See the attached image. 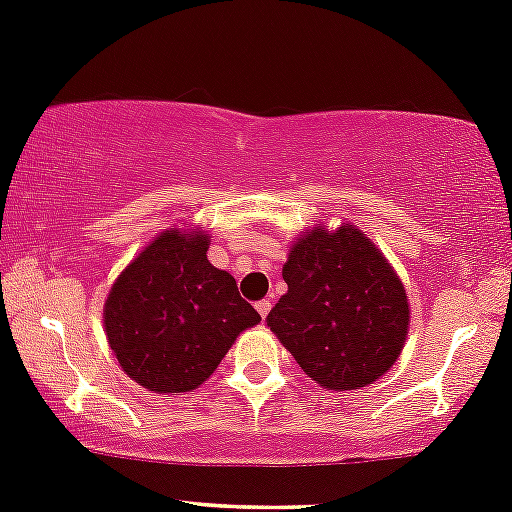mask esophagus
Returning <instances> with one entry per match:
<instances>
[{
  "label": "esophagus",
  "instance_id": "obj_1",
  "mask_svg": "<svg viewBox=\"0 0 512 512\" xmlns=\"http://www.w3.org/2000/svg\"><path fill=\"white\" fill-rule=\"evenodd\" d=\"M255 308H257V313H260L262 318H267L269 308H272V301H269V299H262V301H257V303H255Z\"/></svg>",
  "mask_w": 512,
  "mask_h": 512
}]
</instances>
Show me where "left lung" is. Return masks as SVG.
Returning <instances> with one entry per match:
<instances>
[{"instance_id": "8db88e82", "label": "left lung", "mask_w": 512, "mask_h": 512, "mask_svg": "<svg viewBox=\"0 0 512 512\" xmlns=\"http://www.w3.org/2000/svg\"><path fill=\"white\" fill-rule=\"evenodd\" d=\"M282 274L289 291L267 325L313 381L352 391L391 369L408 333L406 289L362 230H311Z\"/></svg>"}]
</instances>
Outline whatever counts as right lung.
Listing matches in <instances>:
<instances>
[{"instance_id": "right-lung-1", "label": "right lung", "mask_w": 512, "mask_h": 512, "mask_svg": "<svg viewBox=\"0 0 512 512\" xmlns=\"http://www.w3.org/2000/svg\"><path fill=\"white\" fill-rule=\"evenodd\" d=\"M209 235L165 230L116 279L106 338L131 379L160 393L192 391L260 313L206 257Z\"/></svg>"}]
</instances>
